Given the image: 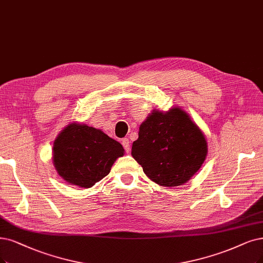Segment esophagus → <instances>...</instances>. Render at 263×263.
<instances>
[{
	"mask_svg": "<svg viewBox=\"0 0 263 263\" xmlns=\"http://www.w3.org/2000/svg\"><path fill=\"white\" fill-rule=\"evenodd\" d=\"M122 145H123V147H124V149H125V152L126 153H129L130 152V141H129V139H123L122 140Z\"/></svg>",
	"mask_w": 263,
	"mask_h": 263,
	"instance_id": "1",
	"label": "esophagus"
}]
</instances>
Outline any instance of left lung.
<instances>
[{"label":"left lung","mask_w":263,"mask_h":263,"mask_svg":"<svg viewBox=\"0 0 263 263\" xmlns=\"http://www.w3.org/2000/svg\"><path fill=\"white\" fill-rule=\"evenodd\" d=\"M207 153L205 134L178 106L168 111L154 109L141 123L131 151L148 179L166 187L187 183L200 169Z\"/></svg>","instance_id":"8db88e82"}]
</instances>
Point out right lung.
Masks as SVG:
<instances>
[{
	"label": "right lung",
	"mask_w": 263,
	"mask_h": 263,
	"mask_svg": "<svg viewBox=\"0 0 263 263\" xmlns=\"http://www.w3.org/2000/svg\"><path fill=\"white\" fill-rule=\"evenodd\" d=\"M124 155L122 145L102 130L71 122L57 135L53 163L69 185L92 187L110 172L114 162Z\"/></svg>",
	"instance_id": "1"
}]
</instances>
